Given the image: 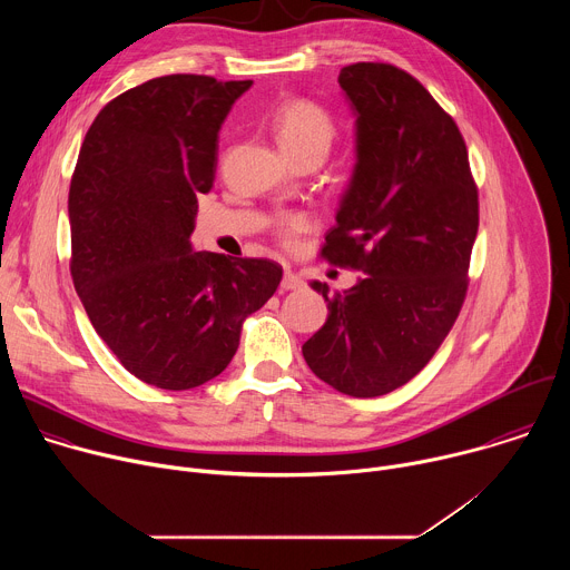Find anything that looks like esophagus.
<instances>
[{"instance_id": "esophagus-1", "label": "esophagus", "mask_w": 570, "mask_h": 570, "mask_svg": "<svg viewBox=\"0 0 570 570\" xmlns=\"http://www.w3.org/2000/svg\"><path fill=\"white\" fill-rule=\"evenodd\" d=\"M304 286V279L299 275H295L293 271H286L284 273V279H282V288L284 291H297Z\"/></svg>"}]
</instances>
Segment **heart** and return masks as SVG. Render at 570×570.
Instances as JSON below:
<instances>
[{"label":"heart","instance_id":"1","mask_svg":"<svg viewBox=\"0 0 570 570\" xmlns=\"http://www.w3.org/2000/svg\"><path fill=\"white\" fill-rule=\"evenodd\" d=\"M273 128L286 155H302L308 150H322L327 155L336 137V124L330 112L308 99L284 104L273 119ZM308 225L311 220L304 214H282L277 218V229L286 240H293L308 229Z\"/></svg>","mask_w":570,"mask_h":570}]
</instances>
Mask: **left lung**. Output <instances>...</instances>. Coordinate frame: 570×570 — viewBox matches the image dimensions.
<instances>
[{
	"label": "left lung",
	"instance_id": "1",
	"mask_svg": "<svg viewBox=\"0 0 570 570\" xmlns=\"http://www.w3.org/2000/svg\"><path fill=\"white\" fill-rule=\"evenodd\" d=\"M356 115V167L320 257L363 277L304 345L311 372L350 396H381L433 358L462 308L478 234L466 144L429 90L387 62L341 69Z\"/></svg>",
	"mask_w": 570,
	"mask_h": 570
}]
</instances>
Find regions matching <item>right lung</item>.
Instances as JSON below:
<instances>
[{
  "label": "right lung",
  "instance_id": "add662e5",
  "mask_svg": "<svg viewBox=\"0 0 570 570\" xmlns=\"http://www.w3.org/2000/svg\"><path fill=\"white\" fill-rule=\"evenodd\" d=\"M253 80L159 76L92 121L69 185L71 279L119 363L161 390L218 376L243 320L282 282L271 259L196 253L198 194L214 185L218 130Z\"/></svg>",
  "mask_w": 570,
  "mask_h": 570
}]
</instances>
